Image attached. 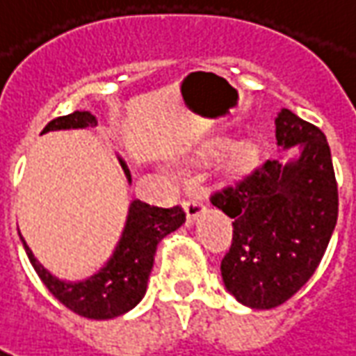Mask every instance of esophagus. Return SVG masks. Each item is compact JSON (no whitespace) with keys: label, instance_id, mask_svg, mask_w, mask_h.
Wrapping results in <instances>:
<instances>
[{"label":"esophagus","instance_id":"34e87169","mask_svg":"<svg viewBox=\"0 0 356 356\" xmlns=\"http://www.w3.org/2000/svg\"><path fill=\"white\" fill-rule=\"evenodd\" d=\"M183 206H185L186 223L188 225L196 223V219L206 211V202L202 200L200 196H191V198H186Z\"/></svg>","mask_w":356,"mask_h":356}]
</instances>
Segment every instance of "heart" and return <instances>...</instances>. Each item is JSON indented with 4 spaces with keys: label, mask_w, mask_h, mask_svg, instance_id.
<instances>
[{
    "label": "heart",
    "mask_w": 356,
    "mask_h": 356,
    "mask_svg": "<svg viewBox=\"0 0 356 356\" xmlns=\"http://www.w3.org/2000/svg\"><path fill=\"white\" fill-rule=\"evenodd\" d=\"M255 156H257V150H255V145L252 140H231L219 152V168L229 175H238V173L250 170Z\"/></svg>",
    "instance_id": "obj_1"
}]
</instances>
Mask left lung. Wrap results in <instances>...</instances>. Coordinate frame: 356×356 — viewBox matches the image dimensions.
Masks as SVG:
<instances>
[{
    "label": "left lung",
    "mask_w": 356,
    "mask_h": 356,
    "mask_svg": "<svg viewBox=\"0 0 356 356\" xmlns=\"http://www.w3.org/2000/svg\"><path fill=\"white\" fill-rule=\"evenodd\" d=\"M276 145L298 147L290 162L265 160L236 185L211 194L232 219L221 261L225 288L242 305L273 309L313 276L337 223V183L328 140L316 125L282 108Z\"/></svg>",
    "instance_id": "left-lung-1"
}]
</instances>
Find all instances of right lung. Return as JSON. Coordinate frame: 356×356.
Here are the masks:
<instances>
[{
  "mask_svg": "<svg viewBox=\"0 0 356 356\" xmlns=\"http://www.w3.org/2000/svg\"><path fill=\"white\" fill-rule=\"evenodd\" d=\"M97 118L91 112H80L76 110L68 116H60L51 120L43 127L42 133L58 131V129H83V127H95ZM120 160V165L124 170L125 177L131 183V173L127 170V163ZM185 223V211L181 206L173 208H156L148 206L145 202L133 200L129 204L125 227L116 244L114 254L104 263L93 276H89L80 282H66L58 280L38 261L28 248L26 240L20 236L22 246L26 250V255L32 267L42 278L45 288L55 298L86 318L95 321H106L120 314L131 311L133 307L145 298L147 282L152 265H154L156 248L163 236L170 232L177 231Z\"/></svg>",
  "mask_w": 356,
  "mask_h": 356,
  "instance_id": "add662e5",
  "label": "right lung"
}]
</instances>
